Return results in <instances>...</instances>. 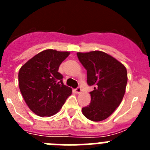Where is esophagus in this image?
I'll use <instances>...</instances> for the list:
<instances>
[{
	"instance_id": "34e87169",
	"label": "esophagus",
	"mask_w": 150,
	"mask_h": 150,
	"mask_svg": "<svg viewBox=\"0 0 150 150\" xmlns=\"http://www.w3.org/2000/svg\"><path fill=\"white\" fill-rule=\"evenodd\" d=\"M81 91H82V89H81V88H80V87H77V88H76V89H75V91H76V93H77V94H79V93H80V92H81Z\"/></svg>"
}]
</instances>
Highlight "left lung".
Segmentation results:
<instances>
[{"label": "left lung", "instance_id": "8db88e82", "mask_svg": "<svg viewBox=\"0 0 150 150\" xmlns=\"http://www.w3.org/2000/svg\"><path fill=\"white\" fill-rule=\"evenodd\" d=\"M87 71V83L93 86L91 103L82 109L87 119L99 122L109 117L120 106L126 88L127 70L113 57L101 51L77 52Z\"/></svg>", "mask_w": 150, "mask_h": 150}]
</instances>
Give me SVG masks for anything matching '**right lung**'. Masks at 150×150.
Listing matches in <instances>:
<instances>
[{
	"instance_id": "add662e5",
	"label": "right lung",
	"mask_w": 150,
	"mask_h": 150,
	"mask_svg": "<svg viewBox=\"0 0 150 150\" xmlns=\"http://www.w3.org/2000/svg\"><path fill=\"white\" fill-rule=\"evenodd\" d=\"M69 52L46 50L28 61L18 72V86L30 110L40 116H51L62 108L72 89L63 83L59 66Z\"/></svg>"
}]
</instances>
